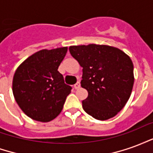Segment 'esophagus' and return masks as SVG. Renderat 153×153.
I'll return each mask as SVG.
<instances>
[{
    "instance_id": "obj_1",
    "label": "esophagus",
    "mask_w": 153,
    "mask_h": 153,
    "mask_svg": "<svg viewBox=\"0 0 153 153\" xmlns=\"http://www.w3.org/2000/svg\"><path fill=\"white\" fill-rule=\"evenodd\" d=\"M79 87H80V83L79 82H77V83L74 85V89H78V88H79Z\"/></svg>"
}]
</instances>
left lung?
I'll use <instances>...</instances> for the list:
<instances>
[{"label": "left lung", "instance_id": "8db88e82", "mask_svg": "<svg viewBox=\"0 0 153 153\" xmlns=\"http://www.w3.org/2000/svg\"><path fill=\"white\" fill-rule=\"evenodd\" d=\"M69 50L83 67L81 86L88 93L82 102L83 110L99 120L114 117L125 106L133 89L131 59L121 50L106 45L71 46Z\"/></svg>", "mask_w": 153, "mask_h": 153}]
</instances>
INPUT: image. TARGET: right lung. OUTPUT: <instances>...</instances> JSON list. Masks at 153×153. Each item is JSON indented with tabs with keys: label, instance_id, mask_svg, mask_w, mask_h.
<instances>
[{
	"label": "right lung",
	"instance_id": "right-lung-1",
	"mask_svg": "<svg viewBox=\"0 0 153 153\" xmlns=\"http://www.w3.org/2000/svg\"><path fill=\"white\" fill-rule=\"evenodd\" d=\"M67 47L41 50L17 68L13 94L24 112L34 120L49 122L59 115L72 88L65 83L58 67Z\"/></svg>",
	"mask_w": 153,
	"mask_h": 153
}]
</instances>
